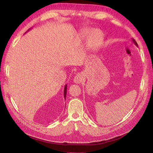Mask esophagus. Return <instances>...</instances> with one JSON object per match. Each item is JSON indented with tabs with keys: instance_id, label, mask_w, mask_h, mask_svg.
I'll list each match as a JSON object with an SVG mask.
<instances>
[{
	"instance_id": "1",
	"label": "esophagus",
	"mask_w": 153,
	"mask_h": 153,
	"mask_svg": "<svg viewBox=\"0 0 153 153\" xmlns=\"http://www.w3.org/2000/svg\"><path fill=\"white\" fill-rule=\"evenodd\" d=\"M84 80V74L82 73H78L74 78V82L76 84H79L82 82Z\"/></svg>"
}]
</instances>
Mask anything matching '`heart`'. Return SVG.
<instances>
[{
    "instance_id": "b5f03b06",
    "label": "heart",
    "mask_w": 153,
    "mask_h": 153,
    "mask_svg": "<svg viewBox=\"0 0 153 153\" xmlns=\"http://www.w3.org/2000/svg\"><path fill=\"white\" fill-rule=\"evenodd\" d=\"M83 39H90V46L91 50H96L100 48L103 42V35L101 31L96 29L88 30L82 36Z\"/></svg>"
}]
</instances>
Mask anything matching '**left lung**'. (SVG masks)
<instances>
[{
	"instance_id": "left-lung-1",
	"label": "left lung",
	"mask_w": 153,
	"mask_h": 153,
	"mask_svg": "<svg viewBox=\"0 0 153 153\" xmlns=\"http://www.w3.org/2000/svg\"><path fill=\"white\" fill-rule=\"evenodd\" d=\"M132 41H133V42L135 44V45L136 46H138V45H137V42H135V40H134V39H132Z\"/></svg>"
}]
</instances>
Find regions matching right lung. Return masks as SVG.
Returning a JSON list of instances; mask_svg holds the SVG:
<instances>
[{"mask_svg": "<svg viewBox=\"0 0 153 153\" xmlns=\"http://www.w3.org/2000/svg\"><path fill=\"white\" fill-rule=\"evenodd\" d=\"M30 30V29H29L28 30ZM28 30H27V31H28ZM66 94H67V84L65 86V88H64L63 96H64V97H65V99L66 98Z\"/></svg>", "mask_w": 153, "mask_h": 153, "instance_id": "1", "label": "right lung"}]
</instances>
